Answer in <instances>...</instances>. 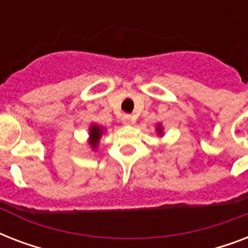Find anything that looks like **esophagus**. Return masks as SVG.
Returning <instances> with one entry per match:
<instances>
[{"instance_id":"obj_1","label":"esophagus","mask_w":248,"mask_h":248,"mask_svg":"<svg viewBox=\"0 0 248 248\" xmlns=\"http://www.w3.org/2000/svg\"><path fill=\"white\" fill-rule=\"evenodd\" d=\"M122 121H124V124H132L134 122H135V120H134V117L130 116V114H124V118H122Z\"/></svg>"}]
</instances>
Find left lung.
<instances>
[{
  "instance_id": "left-lung-1",
  "label": "left lung",
  "mask_w": 248,
  "mask_h": 248,
  "mask_svg": "<svg viewBox=\"0 0 248 248\" xmlns=\"http://www.w3.org/2000/svg\"><path fill=\"white\" fill-rule=\"evenodd\" d=\"M155 130H157V134H158V136H161L162 138L163 136V126L161 124H157V126H155Z\"/></svg>"
}]
</instances>
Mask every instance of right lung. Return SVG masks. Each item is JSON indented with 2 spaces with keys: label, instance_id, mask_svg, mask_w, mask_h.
Here are the masks:
<instances>
[{
  "label": "right lung",
  "instance_id": "obj_1",
  "mask_svg": "<svg viewBox=\"0 0 248 248\" xmlns=\"http://www.w3.org/2000/svg\"><path fill=\"white\" fill-rule=\"evenodd\" d=\"M105 128L99 126L96 124H91L89 127V140H87V143L91 147L93 151H96L97 145L100 143L101 136L104 135Z\"/></svg>",
  "mask_w": 248,
  "mask_h": 248
}]
</instances>
